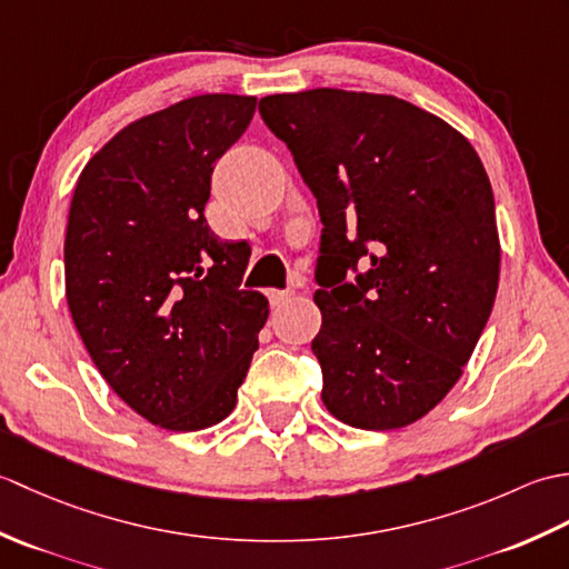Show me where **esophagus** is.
<instances>
[{
    "instance_id": "1",
    "label": "esophagus",
    "mask_w": 569,
    "mask_h": 569,
    "mask_svg": "<svg viewBox=\"0 0 569 569\" xmlns=\"http://www.w3.org/2000/svg\"><path fill=\"white\" fill-rule=\"evenodd\" d=\"M293 296H296V291H291V288H286V291H278V288H273V291H269V300H271L273 308L288 303V300H291Z\"/></svg>"
}]
</instances>
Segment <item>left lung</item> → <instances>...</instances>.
Returning <instances> with one entry per match:
<instances>
[{
	"label": "left lung",
	"instance_id": "obj_1",
	"mask_svg": "<svg viewBox=\"0 0 569 569\" xmlns=\"http://www.w3.org/2000/svg\"><path fill=\"white\" fill-rule=\"evenodd\" d=\"M259 112L318 200L322 403L352 428H406L462 377L497 298L485 166L393 94L318 88L269 94Z\"/></svg>",
	"mask_w": 569,
	"mask_h": 569
}]
</instances>
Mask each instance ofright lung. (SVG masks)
Returning <instances> with one entry per match:
<instances>
[{"label": "right lung", "instance_id": "obj_1", "mask_svg": "<svg viewBox=\"0 0 569 569\" xmlns=\"http://www.w3.org/2000/svg\"><path fill=\"white\" fill-rule=\"evenodd\" d=\"M257 98L198 94L141 117L82 168L66 232V298L94 367L153 426L210 428L237 403L269 300L241 291L247 241L204 220L217 159Z\"/></svg>", "mask_w": 569, "mask_h": 569}]
</instances>
